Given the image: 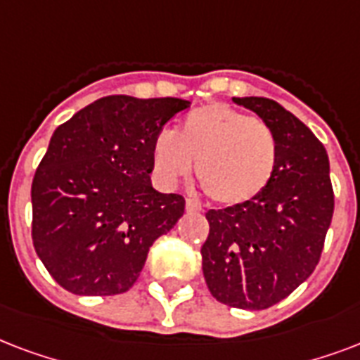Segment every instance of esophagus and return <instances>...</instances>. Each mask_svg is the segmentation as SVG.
Returning <instances> with one entry per match:
<instances>
[{
	"mask_svg": "<svg viewBox=\"0 0 360 360\" xmlns=\"http://www.w3.org/2000/svg\"><path fill=\"white\" fill-rule=\"evenodd\" d=\"M186 208H188V212H200L202 208H200V202L197 199H186Z\"/></svg>",
	"mask_w": 360,
	"mask_h": 360,
	"instance_id": "obj_1",
	"label": "esophagus"
}]
</instances>
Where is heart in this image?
Segmentation results:
<instances>
[{"label":"heart","mask_w":360,"mask_h":360,"mask_svg":"<svg viewBox=\"0 0 360 360\" xmlns=\"http://www.w3.org/2000/svg\"><path fill=\"white\" fill-rule=\"evenodd\" d=\"M278 139L266 122L214 103L191 110L178 133L160 131L152 144L154 174L172 186L195 176L208 199L218 205H242L272 182L278 165Z\"/></svg>","instance_id":"obj_1"}]
</instances>
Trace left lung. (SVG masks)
<instances>
[{"instance_id": "obj_1", "label": "left lung", "mask_w": 360, "mask_h": 360, "mask_svg": "<svg viewBox=\"0 0 360 360\" xmlns=\"http://www.w3.org/2000/svg\"><path fill=\"white\" fill-rule=\"evenodd\" d=\"M272 127L280 154L272 182L255 199L206 212L200 248L212 297L264 310L316 270L334 212L327 150L297 116L266 97H233Z\"/></svg>"}]
</instances>
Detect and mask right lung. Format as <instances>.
Returning <instances> with one entry per match:
<instances>
[{"label":"right lung","mask_w":360,"mask_h":360,"mask_svg":"<svg viewBox=\"0 0 360 360\" xmlns=\"http://www.w3.org/2000/svg\"><path fill=\"white\" fill-rule=\"evenodd\" d=\"M189 107L176 97L97 99L61 124L32 184V238L63 289L129 291L150 246L182 218L186 200L152 188V144Z\"/></svg>","instance_id":"right-lung-1"}]
</instances>
